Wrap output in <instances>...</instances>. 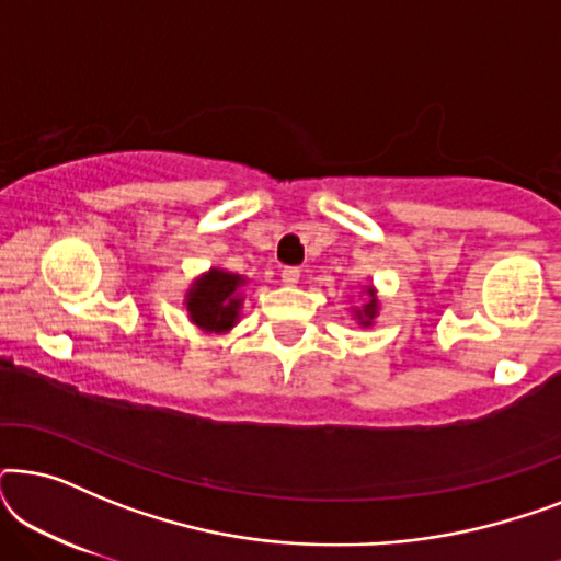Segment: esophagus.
I'll list each match as a JSON object with an SVG mask.
<instances>
[{"label":"esophagus","mask_w":561,"mask_h":561,"mask_svg":"<svg viewBox=\"0 0 561 561\" xmlns=\"http://www.w3.org/2000/svg\"><path fill=\"white\" fill-rule=\"evenodd\" d=\"M280 278H283V283H286V286H296L298 278H301V271H298V267H283Z\"/></svg>","instance_id":"34e87169"}]
</instances>
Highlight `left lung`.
I'll return each instance as SVG.
<instances>
[{"label": "left lung", "instance_id": "8db88e82", "mask_svg": "<svg viewBox=\"0 0 561 561\" xmlns=\"http://www.w3.org/2000/svg\"><path fill=\"white\" fill-rule=\"evenodd\" d=\"M363 298H365V304L363 306H355V309H352V313H355V319H357L359 327H373V321H375V317H378V311H380L378 290H375V286H363Z\"/></svg>", "mask_w": 561, "mask_h": 561}]
</instances>
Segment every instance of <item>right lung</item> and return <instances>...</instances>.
<instances>
[{
  "label": "right lung",
  "instance_id": "1",
  "mask_svg": "<svg viewBox=\"0 0 561 561\" xmlns=\"http://www.w3.org/2000/svg\"><path fill=\"white\" fill-rule=\"evenodd\" d=\"M244 286V275L229 273L225 267H209L198 275L183 296L191 324L206 334H227L240 321Z\"/></svg>",
  "mask_w": 561,
  "mask_h": 561
}]
</instances>
